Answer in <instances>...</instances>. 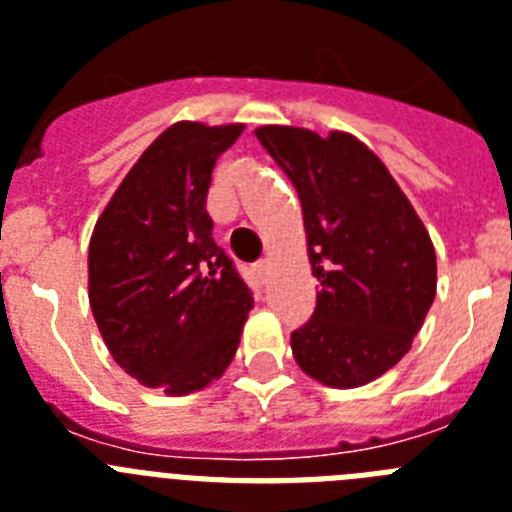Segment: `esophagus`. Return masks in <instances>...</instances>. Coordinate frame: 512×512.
Masks as SVG:
<instances>
[{
  "label": "esophagus",
  "mask_w": 512,
  "mask_h": 512,
  "mask_svg": "<svg viewBox=\"0 0 512 512\" xmlns=\"http://www.w3.org/2000/svg\"><path fill=\"white\" fill-rule=\"evenodd\" d=\"M251 271H253V279H256V282L266 284L271 277V264L264 259V261H259V264H253Z\"/></svg>",
  "instance_id": "34e87169"
}]
</instances>
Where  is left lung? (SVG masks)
I'll return each mask as SVG.
<instances>
[{"instance_id": "left-lung-1", "label": "left lung", "mask_w": 512, "mask_h": 512, "mask_svg": "<svg viewBox=\"0 0 512 512\" xmlns=\"http://www.w3.org/2000/svg\"><path fill=\"white\" fill-rule=\"evenodd\" d=\"M302 205L318 307L292 333L302 372L351 390L408 354L436 300V248L390 169L356 135L261 125Z\"/></svg>"}]
</instances>
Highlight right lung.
Instances as JSON below:
<instances>
[{"mask_svg": "<svg viewBox=\"0 0 512 512\" xmlns=\"http://www.w3.org/2000/svg\"><path fill=\"white\" fill-rule=\"evenodd\" d=\"M241 133V122H174L125 174L89 241V305L104 346L171 397L223 377L253 307L205 210L217 156Z\"/></svg>", "mask_w": 512, "mask_h": 512, "instance_id": "right-lung-1", "label": "right lung"}]
</instances>
